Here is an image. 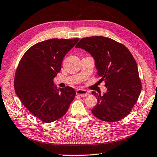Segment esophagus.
Returning <instances> with one entry per match:
<instances>
[{"label":"esophagus","mask_w":157,"mask_h":157,"mask_svg":"<svg viewBox=\"0 0 157 157\" xmlns=\"http://www.w3.org/2000/svg\"><path fill=\"white\" fill-rule=\"evenodd\" d=\"M76 94L79 95V96L86 97L89 95V93L86 90H85V89H77V90H76Z\"/></svg>","instance_id":"34e87169"}]
</instances>
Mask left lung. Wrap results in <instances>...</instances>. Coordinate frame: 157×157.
Instances as JSON below:
<instances>
[{"mask_svg": "<svg viewBox=\"0 0 157 157\" xmlns=\"http://www.w3.org/2000/svg\"><path fill=\"white\" fill-rule=\"evenodd\" d=\"M76 48L85 49L94 57L100 81L105 82L103 95L93 91L98 104L91 110L98 119L114 123L132 111L142 90L135 59L129 50L112 38L96 36L83 38Z\"/></svg>", "mask_w": 157, "mask_h": 157, "instance_id": "8db88e82", "label": "left lung"}]
</instances>
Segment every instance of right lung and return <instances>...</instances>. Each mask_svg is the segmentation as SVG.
Returning a JSON list of instances; mask_svg holds the SVG:
<instances>
[{
    "mask_svg": "<svg viewBox=\"0 0 157 157\" xmlns=\"http://www.w3.org/2000/svg\"><path fill=\"white\" fill-rule=\"evenodd\" d=\"M78 40L52 38L38 43L19 63L14 79L16 94L26 109L44 123L65 115L75 97L74 89H57L53 79L60 71L66 54Z\"/></svg>",
    "mask_w": 157,
    "mask_h": 157,
    "instance_id": "obj_1",
    "label": "right lung"
}]
</instances>
